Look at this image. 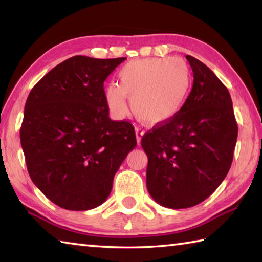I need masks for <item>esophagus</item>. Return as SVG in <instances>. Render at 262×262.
I'll list each match as a JSON object with an SVG mask.
<instances>
[{
  "label": "esophagus",
  "mask_w": 262,
  "mask_h": 262,
  "mask_svg": "<svg viewBox=\"0 0 262 262\" xmlns=\"http://www.w3.org/2000/svg\"><path fill=\"white\" fill-rule=\"evenodd\" d=\"M135 135H136L137 144H140L141 143V140H142V136L144 135V130L141 129V128H135Z\"/></svg>",
  "instance_id": "34e87169"
}]
</instances>
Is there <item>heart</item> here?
I'll use <instances>...</instances> for the list:
<instances>
[{"label": "heart", "instance_id": "1", "mask_svg": "<svg viewBox=\"0 0 262 262\" xmlns=\"http://www.w3.org/2000/svg\"><path fill=\"white\" fill-rule=\"evenodd\" d=\"M119 85L105 88V101L115 118L127 113L126 98L135 117L148 125L170 121L183 108L190 89L186 62L150 57L128 62L118 74Z\"/></svg>", "mask_w": 262, "mask_h": 262}]
</instances>
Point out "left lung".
<instances>
[{
  "mask_svg": "<svg viewBox=\"0 0 262 262\" xmlns=\"http://www.w3.org/2000/svg\"><path fill=\"white\" fill-rule=\"evenodd\" d=\"M186 59L194 82L183 108L141 141L148 192L171 209L196 206L215 192L231 166L238 135L228 89L201 61Z\"/></svg>",
  "mask_w": 262,
  "mask_h": 262,
  "instance_id": "1",
  "label": "left lung"
}]
</instances>
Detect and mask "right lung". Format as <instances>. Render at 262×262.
<instances>
[{
  "label": "right lung",
  "instance_id": "add662e5",
  "mask_svg": "<svg viewBox=\"0 0 262 262\" xmlns=\"http://www.w3.org/2000/svg\"><path fill=\"white\" fill-rule=\"evenodd\" d=\"M126 60L73 56L31 90L20 144L33 184L63 209L89 210L112 190L113 178L136 147L134 127L108 117L104 82Z\"/></svg>",
  "mask_w": 262,
  "mask_h": 262
}]
</instances>
